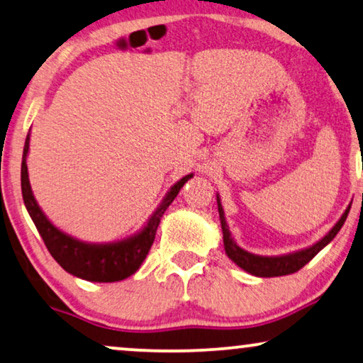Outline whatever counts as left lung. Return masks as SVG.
Returning <instances> with one entry per match:
<instances>
[{
    "mask_svg": "<svg viewBox=\"0 0 363 363\" xmlns=\"http://www.w3.org/2000/svg\"><path fill=\"white\" fill-rule=\"evenodd\" d=\"M218 200V211H220V221H221V230H223V242H225V250L226 255L230 259L236 262L241 269H245L250 272L252 276H259V277H276V276H287L292 274V272H297L302 269L307 262H309L312 257H314L317 252H319L322 247H325L329 242L334 240L337 233L340 231V228L344 226V223L347 220V215H349V210H347L339 223L332 228L329 231V235H325L319 242H315L314 246L307 247L304 251L299 252H292V255H286V256H279V257H266V256H257V255H251L245 250H241L240 246L233 241V238L230 235V230H228L226 220H225V213H223L220 198L216 196Z\"/></svg>",
    "mask_w": 363,
    "mask_h": 363,
    "instance_id": "left-lung-1",
    "label": "left lung"
}]
</instances>
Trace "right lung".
Here are the masks:
<instances>
[{"instance_id": "1", "label": "right lung", "mask_w": 363, "mask_h": 363, "mask_svg": "<svg viewBox=\"0 0 363 363\" xmlns=\"http://www.w3.org/2000/svg\"><path fill=\"white\" fill-rule=\"evenodd\" d=\"M29 150V133L26 137L23 150V163H21V190L23 200L28 208L29 216L33 218L39 235H41L44 245L51 256L57 261V264L71 274L81 277L86 281L94 282H116L132 276L145 259L148 251L155 241L157 228L167 208L175 200L182 186L190 180L193 175L183 177L177 182L163 198L162 205L157 208L147 226L138 233V235L128 238V240L111 242V245H89L79 240H74L66 233L57 230L51 221L44 216L41 208L34 200L31 186H29L26 155Z\"/></svg>"}]
</instances>
